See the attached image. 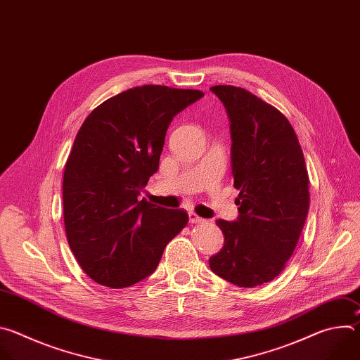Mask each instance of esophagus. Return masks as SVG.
Returning a JSON list of instances; mask_svg holds the SVG:
<instances>
[{"instance_id":"esophagus-1","label":"esophagus","mask_w":360,"mask_h":360,"mask_svg":"<svg viewBox=\"0 0 360 360\" xmlns=\"http://www.w3.org/2000/svg\"><path fill=\"white\" fill-rule=\"evenodd\" d=\"M189 222L191 224H202V222H205V219L198 217L195 212H189Z\"/></svg>"}]
</instances>
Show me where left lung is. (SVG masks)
I'll use <instances>...</instances> for the list:
<instances>
[{
  "mask_svg": "<svg viewBox=\"0 0 360 360\" xmlns=\"http://www.w3.org/2000/svg\"><path fill=\"white\" fill-rule=\"evenodd\" d=\"M211 91L231 120L239 218L217 221L225 245L210 266L233 285L255 288L274 281L293 255L309 210V175L297 136L279 110L239 86Z\"/></svg>",
  "mask_w": 360,
  "mask_h": 360,
  "instance_id": "obj_1",
  "label": "left lung"
}]
</instances>
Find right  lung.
Wrapping results in <instances>:
<instances>
[{
  "mask_svg": "<svg viewBox=\"0 0 360 360\" xmlns=\"http://www.w3.org/2000/svg\"><path fill=\"white\" fill-rule=\"evenodd\" d=\"M200 96L198 89L135 86L102 102L81 125L64 168V225L94 282L121 289L145 279L186 226L184 210L138 195L158 169L172 118Z\"/></svg>",
  "mask_w": 360,
  "mask_h": 360,
  "instance_id": "obj_1",
  "label": "right lung"
}]
</instances>
